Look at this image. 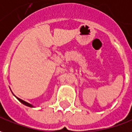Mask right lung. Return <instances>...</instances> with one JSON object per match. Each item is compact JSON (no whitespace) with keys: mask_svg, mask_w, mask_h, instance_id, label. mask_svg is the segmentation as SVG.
Masks as SVG:
<instances>
[{"mask_svg":"<svg viewBox=\"0 0 132 132\" xmlns=\"http://www.w3.org/2000/svg\"><path fill=\"white\" fill-rule=\"evenodd\" d=\"M16 98H17V97H16ZM17 99L19 100L20 102L22 103L23 104H24V105H26V106H29V107H33V106H32V105H31V104H29V103L26 102V101H23V100L19 98H17Z\"/></svg>","mask_w":132,"mask_h":132,"instance_id":"right-lung-1","label":"right lung"}]
</instances>
